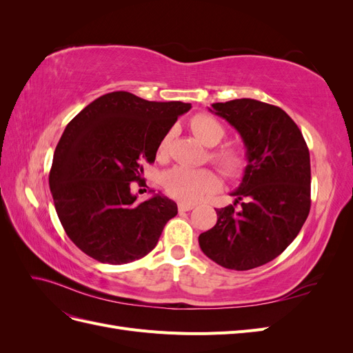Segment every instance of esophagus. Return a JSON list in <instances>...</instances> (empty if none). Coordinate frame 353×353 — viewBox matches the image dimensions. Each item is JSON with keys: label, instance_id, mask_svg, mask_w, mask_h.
Wrapping results in <instances>:
<instances>
[{"label": "esophagus", "instance_id": "obj_1", "mask_svg": "<svg viewBox=\"0 0 353 353\" xmlns=\"http://www.w3.org/2000/svg\"><path fill=\"white\" fill-rule=\"evenodd\" d=\"M178 209H179V212H188L191 209H194V205H191V203L181 201V203H178Z\"/></svg>", "mask_w": 353, "mask_h": 353}]
</instances>
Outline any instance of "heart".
I'll use <instances>...</instances> for the list:
<instances>
[{
	"label": "heart",
	"mask_w": 353,
	"mask_h": 353,
	"mask_svg": "<svg viewBox=\"0 0 353 353\" xmlns=\"http://www.w3.org/2000/svg\"><path fill=\"white\" fill-rule=\"evenodd\" d=\"M190 128L197 140L208 147L218 145L225 137L223 125L208 113H199L190 121ZM169 148V135L159 143L157 154L165 157ZM222 174L228 178L240 176L248 166V156L237 147H222L210 154ZM163 187L169 196L181 201L194 203L206 197L221 187V179L213 169L175 166L163 176Z\"/></svg>",
	"instance_id": "b5f03b06"
}]
</instances>
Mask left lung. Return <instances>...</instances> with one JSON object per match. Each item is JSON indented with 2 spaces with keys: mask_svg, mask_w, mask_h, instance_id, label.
<instances>
[{
  "mask_svg": "<svg viewBox=\"0 0 353 353\" xmlns=\"http://www.w3.org/2000/svg\"><path fill=\"white\" fill-rule=\"evenodd\" d=\"M236 128L248 156L232 205L215 209V227L199 236L209 259L248 271L275 259L290 244L311 209V160L293 119L276 105L252 99L213 103Z\"/></svg>",
  "mask_w": 353,
  "mask_h": 353,
  "instance_id": "1",
  "label": "left lung"
}]
</instances>
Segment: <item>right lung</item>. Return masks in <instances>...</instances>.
<instances>
[{"label":"right lung","mask_w":353,"mask_h":353,"mask_svg":"<svg viewBox=\"0 0 353 353\" xmlns=\"http://www.w3.org/2000/svg\"><path fill=\"white\" fill-rule=\"evenodd\" d=\"M190 103L104 94L68 123L56 147L50 190L68 237L92 259L122 265L150 253L176 203L154 194L137 203L131 183L153 163L159 143Z\"/></svg>","instance_id":"right-lung-1"}]
</instances>
